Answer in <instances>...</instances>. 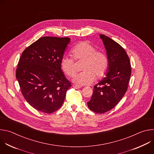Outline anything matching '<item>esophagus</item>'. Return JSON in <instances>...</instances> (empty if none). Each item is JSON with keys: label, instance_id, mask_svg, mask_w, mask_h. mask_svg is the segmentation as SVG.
<instances>
[{"label": "esophagus", "instance_id": "34e87169", "mask_svg": "<svg viewBox=\"0 0 154 154\" xmlns=\"http://www.w3.org/2000/svg\"><path fill=\"white\" fill-rule=\"evenodd\" d=\"M72 86H73V88H74L75 89H79V88H80L82 87L81 86L77 85H72Z\"/></svg>", "mask_w": 154, "mask_h": 154}]
</instances>
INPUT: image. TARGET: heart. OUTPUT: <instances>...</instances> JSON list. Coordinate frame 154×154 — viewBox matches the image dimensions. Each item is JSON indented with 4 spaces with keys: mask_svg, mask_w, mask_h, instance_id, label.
<instances>
[{
    "mask_svg": "<svg viewBox=\"0 0 154 154\" xmlns=\"http://www.w3.org/2000/svg\"><path fill=\"white\" fill-rule=\"evenodd\" d=\"M71 54L75 60H83L81 69L82 72L76 74L73 82L79 85H89L95 79H100L106 73L108 68V59L106 55L97 51L96 47L90 43L82 41L74 46ZM60 67L65 75L69 77L75 72L74 61L72 58L63 55L60 60Z\"/></svg>",
    "mask_w": 154,
    "mask_h": 154,
    "instance_id": "1",
    "label": "heart"
}]
</instances>
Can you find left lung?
Returning <instances> with one entry per match:
<instances>
[{
	"instance_id": "left-lung-1",
	"label": "left lung",
	"mask_w": 154,
	"mask_h": 154,
	"mask_svg": "<svg viewBox=\"0 0 154 154\" xmlns=\"http://www.w3.org/2000/svg\"><path fill=\"white\" fill-rule=\"evenodd\" d=\"M108 59L105 77L94 86L88 106L97 113H106L113 108L127 91L131 75L130 62L127 52L118 42L100 35Z\"/></svg>"
}]
</instances>
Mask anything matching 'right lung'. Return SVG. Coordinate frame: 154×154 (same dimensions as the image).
Instances as JSON below:
<instances>
[{
    "label": "right lung",
    "mask_w": 154,
    "mask_h": 154,
    "mask_svg": "<svg viewBox=\"0 0 154 154\" xmlns=\"http://www.w3.org/2000/svg\"><path fill=\"white\" fill-rule=\"evenodd\" d=\"M70 40L44 36L27 47L20 56L16 77L24 97L38 111H57L71 86L60 67V60Z\"/></svg>",
    "instance_id": "obj_1"
}]
</instances>
